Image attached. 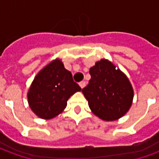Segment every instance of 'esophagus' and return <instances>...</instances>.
I'll return each instance as SVG.
<instances>
[{
	"instance_id": "obj_1",
	"label": "esophagus",
	"mask_w": 159,
	"mask_h": 159,
	"mask_svg": "<svg viewBox=\"0 0 159 159\" xmlns=\"http://www.w3.org/2000/svg\"><path fill=\"white\" fill-rule=\"evenodd\" d=\"M79 86L82 88V89H83L84 87L86 86V83L85 82H83V81H82V82H80L79 83Z\"/></svg>"
}]
</instances>
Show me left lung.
Returning a JSON list of instances; mask_svg holds the SVG:
<instances>
[{
	"mask_svg": "<svg viewBox=\"0 0 159 159\" xmlns=\"http://www.w3.org/2000/svg\"><path fill=\"white\" fill-rule=\"evenodd\" d=\"M91 79L82 92L91 111L104 121L123 117L133 103L134 89L128 76L110 60L102 59L89 69Z\"/></svg>",
	"mask_w": 159,
	"mask_h": 159,
	"instance_id": "8db88e82",
	"label": "left lung"
}]
</instances>
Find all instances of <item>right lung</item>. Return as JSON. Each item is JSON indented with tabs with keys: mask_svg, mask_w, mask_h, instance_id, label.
<instances>
[{
	"mask_svg": "<svg viewBox=\"0 0 159 159\" xmlns=\"http://www.w3.org/2000/svg\"><path fill=\"white\" fill-rule=\"evenodd\" d=\"M81 90L61 59H55L35 76L27 93L29 107L40 118L52 119L66 109L70 97Z\"/></svg>",
	"mask_w": 159,
	"mask_h": 159,
	"instance_id": "add662e5",
	"label": "right lung"
}]
</instances>
